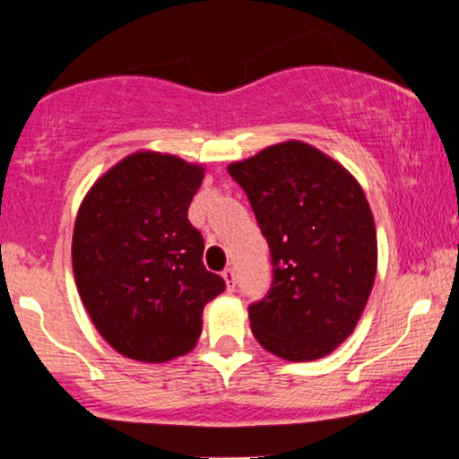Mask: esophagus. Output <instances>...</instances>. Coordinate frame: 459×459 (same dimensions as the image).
Masks as SVG:
<instances>
[{"label": "esophagus", "mask_w": 459, "mask_h": 459, "mask_svg": "<svg viewBox=\"0 0 459 459\" xmlns=\"http://www.w3.org/2000/svg\"><path fill=\"white\" fill-rule=\"evenodd\" d=\"M222 278L226 282V289H229V291H233V289H235V272L229 267V270L222 272Z\"/></svg>", "instance_id": "obj_1"}]
</instances>
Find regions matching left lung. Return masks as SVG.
Masks as SVG:
<instances>
[{"instance_id": "obj_1", "label": "left lung", "mask_w": 459, "mask_h": 459, "mask_svg": "<svg viewBox=\"0 0 459 459\" xmlns=\"http://www.w3.org/2000/svg\"><path fill=\"white\" fill-rule=\"evenodd\" d=\"M272 252L267 298L247 308L263 350L291 362L332 354L356 328L377 272L371 207L350 170L302 140L229 166Z\"/></svg>"}]
</instances>
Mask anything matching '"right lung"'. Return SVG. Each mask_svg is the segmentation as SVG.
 I'll return each mask as SVG.
<instances>
[{"mask_svg": "<svg viewBox=\"0 0 459 459\" xmlns=\"http://www.w3.org/2000/svg\"><path fill=\"white\" fill-rule=\"evenodd\" d=\"M203 163L135 151L83 196L73 229V273L94 328L120 356L168 362L192 351L203 308L224 289L203 265L187 207Z\"/></svg>", "mask_w": 459, "mask_h": 459, "instance_id": "right-lung-1", "label": "right lung"}]
</instances>
